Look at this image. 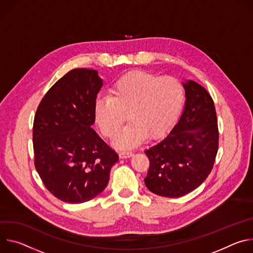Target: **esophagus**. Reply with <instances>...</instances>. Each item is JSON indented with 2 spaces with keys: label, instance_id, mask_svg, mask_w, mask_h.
I'll return each mask as SVG.
<instances>
[{
  "label": "esophagus",
  "instance_id": "esophagus-1",
  "mask_svg": "<svg viewBox=\"0 0 253 253\" xmlns=\"http://www.w3.org/2000/svg\"><path fill=\"white\" fill-rule=\"evenodd\" d=\"M133 155V153L131 151H121L119 153V156L121 159H126V158H129Z\"/></svg>",
  "mask_w": 253,
  "mask_h": 253
}]
</instances>
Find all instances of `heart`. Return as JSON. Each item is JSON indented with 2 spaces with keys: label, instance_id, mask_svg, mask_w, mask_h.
I'll return each mask as SVG.
<instances>
[{
  "label": "heart",
  "instance_id": "b5f03b06",
  "mask_svg": "<svg viewBox=\"0 0 253 253\" xmlns=\"http://www.w3.org/2000/svg\"><path fill=\"white\" fill-rule=\"evenodd\" d=\"M185 98L183 85L173 77H159L143 70L121 76L110 88L109 96L94 101V120L102 134L114 138L126 119L131 123L115 139L119 148H132L146 136L155 139L174 125Z\"/></svg>",
  "mask_w": 253,
  "mask_h": 253
}]
</instances>
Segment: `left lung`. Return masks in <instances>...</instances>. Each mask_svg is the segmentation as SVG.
I'll return each instance as SVG.
<instances>
[{"label":"left lung","mask_w":253,"mask_h":253,"mask_svg":"<svg viewBox=\"0 0 253 253\" xmlns=\"http://www.w3.org/2000/svg\"><path fill=\"white\" fill-rule=\"evenodd\" d=\"M186 104L178 124L157 145L145 151L150 168L147 188L176 198L198 188L213 169L219 146L214 101L194 81L184 83Z\"/></svg>","instance_id":"obj_1"}]
</instances>
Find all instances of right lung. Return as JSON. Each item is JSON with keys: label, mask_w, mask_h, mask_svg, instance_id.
<instances>
[{"label": "right lung", "mask_w": 253, "mask_h": 253, "mask_svg": "<svg viewBox=\"0 0 253 253\" xmlns=\"http://www.w3.org/2000/svg\"><path fill=\"white\" fill-rule=\"evenodd\" d=\"M102 81L92 69H72L46 92L33 124L36 170L61 201L91 200L108 184L119 155L91 128Z\"/></svg>", "instance_id": "add662e5"}]
</instances>
